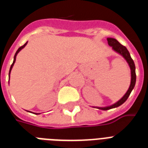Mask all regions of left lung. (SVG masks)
Masks as SVG:
<instances>
[{
    "label": "left lung",
    "instance_id": "obj_1",
    "mask_svg": "<svg viewBox=\"0 0 148 148\" xmlns=\"http://www.w3.org/2000/svg\"><path fill=\"white\" fill-rule=\"evenodd\" d=\"M108 45L110 47H112L113 51H115L116 53H119L120 55H121L123 58L125 59V60L127 61V63L128 64L129 67H130V69H131V84H130V87H129L128 90H127V92L125 93V95L120 99L119 101H117L116 103H113L110 106H107V107H94V108H97L100 110H109V109H112V108H115L119 107L121 104L127 101V99L128 98V97L131 95V91L134 88L136 83V72H135V64H134V60H132V58L131 57V54L129 53V51H127V49L126 48V47H124L122 45H121L118 41H117L116 39L111 38H108Z\"/></svg>",
    "mask_w": 148,
    "mask_h": 148
}]
</instances>
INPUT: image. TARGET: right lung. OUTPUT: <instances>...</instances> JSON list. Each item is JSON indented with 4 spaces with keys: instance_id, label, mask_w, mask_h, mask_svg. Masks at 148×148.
Masks as SVG:
<instances>
[{
    "instance_id": "1",
    "label": "right lung",
    "mask_w": 148,
    "mask_h": 148,
    "mask_svg": "<svg viewBox=\"0 0 148 148\" xmlns=\"http://www.w3.org/2000/svg\"><path fill=\"white\" fill-rule=\"evenodd\" d=\"M27 44V42H26V43H25V44H24V45H23V46H21V47H19V48H18V50H17V52H16V53H15L14 57V61H13V64H11V66H10V71H9V81H10V71H11V70H12L13 66H14V64L15 61H16V58H17V53H19L20 51H21V50L23 49V48H24V47H25V46H26ZM27 111H28V110H27ZM28 112H30V111H28ZM34 114H40V113H39V114H38V113H34Z\"/></svg>"
}]
</instances>
